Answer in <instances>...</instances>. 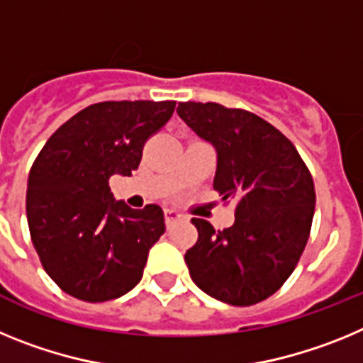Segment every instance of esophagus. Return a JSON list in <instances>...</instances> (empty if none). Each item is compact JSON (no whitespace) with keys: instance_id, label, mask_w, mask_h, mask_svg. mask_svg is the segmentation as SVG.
I'll list each match as a JSON object with an SVG mask.
<instances>
[{"instance_id":"34e87169","label":"esophagus","mask_w":363,"mask_h":363,"mask_svg":"<svg viewBox=\"0 0 363 363\" xmlns=\"http://www.w3.org/2000/svg\"><path fill=\"white\" fill-rule=\"evenodd\" d=\"M178 218H179V214L176 213V211L167 209V211H165V223H167V227H171L172 223H174V221L178 220Z\"/></svg>"}]
</instances>
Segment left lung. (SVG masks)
<instances>
[{
  "label": "left lung",
  "mask_w": 363,
  "mask_h": 363,
  "mask_svg": "<svg viewBox=\"0 0 363 363\" xmlns=\"http://www.w3.org/2000/svg\"><path fill=\"white\" fill-rule=\"evenodd\" d=\"M178 116L218 154L214 191L236 201L234 223L214 230L192 218L198 242L185 252L192 281L230 306L277 293L298 265L313 223V176L296 147L269 121L220 104H179Z\"/></svg>",
  "instance_id": "left-lung-1"
}]
</instances>
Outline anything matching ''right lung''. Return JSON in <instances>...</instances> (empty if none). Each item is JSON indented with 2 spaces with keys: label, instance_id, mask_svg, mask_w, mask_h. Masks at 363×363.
I'll return each mask as SVG.
<instances>
[{
  "label": "right lung",
  "instance_id": "obj_1",
  "mask_svg": "<svg viewBox=\"0 0 363 363\" xmlns=\"http://www.w3.org/2000/svg\"><path fill=\"white\" fill-rule=\"evenodd\" d=\"M176 101H101L47 140L28 174L27 220L40 262L62 291L114 300L136 287L149 249L165 233L160 205L130 209L108 179L130 176L143 145L171 120Z\"/></svg>",
  "mask_w": 363,
  "mask_h": 363
}]
</instances>
